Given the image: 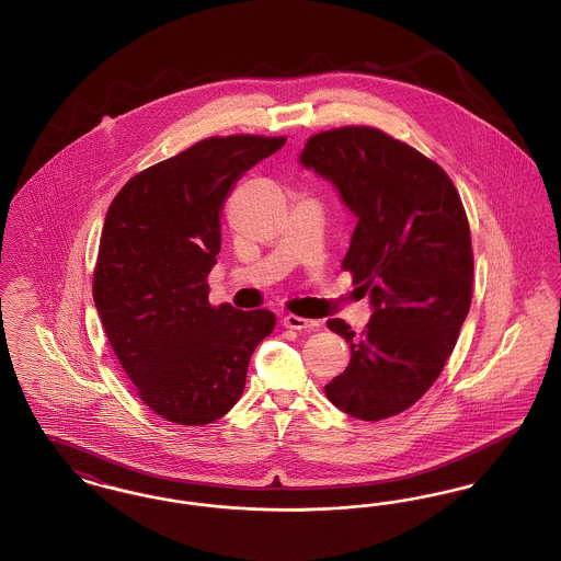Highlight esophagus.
Returning a JSON list of instances; mask_svg holds the SVG:
<instances>
[{"instance_id":"esophagus-1","label":"esophagus","mask_w":561,"mask_h":561,"mask_svg":"<svg viewBox=\"0 0 561 561\" xmlns=\"http://www.w3.org/2000/svg\"><path fill=\"white\" fill-rule=\"evenodd\" d=\"M284 325L290 328V330H311L318 325V321L307 320V318H300V316H286L284 318Z\"/></svg>"}]
</instances>
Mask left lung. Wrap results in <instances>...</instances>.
Here are the masks:
<instances>
[{"label": "left lung", "mask_w": 561, "mask_h": 561, "mask_svg": "<svg viewBox=\"0 0 561 561\" xmlns=\"http://www.w3.org/2000/svg\"><path fill=\"white\" fill-rule=\"evenodd\" d=\"M298 161L330 181L357 218L343 268L370 296L347 370L325 385L339 410L382 421L408 410L444 370L471 307L469 220L448 174L410 145L368 126L316 134Z\"/></svg>", "instance_id": "1"}]
</instances>
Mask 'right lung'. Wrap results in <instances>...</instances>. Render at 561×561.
<instances>
[{"label":"right lung","mask_w":561,"mask_h":561,"mask_svg":"<svg viewBox=\"0 0 561 561\" xmlns=\"http://www.w3.org/2000/svg\"><path fill=\"white\" fill-rule=\"evenodd\" d=\"M284 136H213L133 176L108 206L94 305L138 398L161 419L208 425L241 398L267 309L208 302L220 213L236 183Z\"/></svg>","instance_id":"right-lung-1"}]
</instances>
